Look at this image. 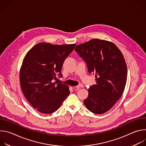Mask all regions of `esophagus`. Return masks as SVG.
<instances>
[{
	"instance_id": "obj_1",
	"label": "esophagus",
	"mask_w": 146,
	"mask_h": 146,
	"mask_svg": "<svg viewBox=\"0 0 146 146\" xmlns=\"http://www.w3.org/2000/svg\"><path fill=\"white\" fill-rule=\"evenodd\" d=\"M83 87H84V86L82 85V84H80V85L77 86H76V87H73V88H74V89H77V90H78V89H80V88H82Z\"/></svg>"
}]
</instances>
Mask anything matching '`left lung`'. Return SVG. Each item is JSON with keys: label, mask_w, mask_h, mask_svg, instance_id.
<instances>
[{"label": "left lung", "mask_w": 146, "mask_h": 146, "mask_svg": "<svg viewBox=\"0 0 146 146\" xmlns=\"http://www.w3.org/2000/svg\"><path fill=\"white\" fill-rule=\"evenodd\" d=\"M74 50L86 62L88 72L95 74L96 84L88 90L85 106L95 114L107 112L126 85L127 67L122 52L112 42L98 38L77 45Z\"/></svg>", "instance_id": "8db88e82"}]
</instances>
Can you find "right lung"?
<instances>
[{
  "mask_svg": "<svg viewBox=\"0 0 146 146\" xmlns=\"http://www.w3.org/2000/svg\"><path fill=\"white\" fill-rule=\"evenodd\" d=\"M75 46L40 43L26 54L19 73L21 87L27 100L39 112L56 111L70 94L67 85L54 81L56 74L62 77V65Z\"/></svg>",
  "mask_w": 146,
  "mask_h": 146,
  "instance_id": "1",
  "label": "right lung"
}]
</instances>
